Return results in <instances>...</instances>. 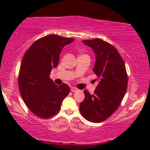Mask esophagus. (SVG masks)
Returning <instances> with one entry per match:
<instances>
[{
	"instance_id": "34e87169",
	"label": "esophagus",
	"mask_w": 150,
	"mask_h": 150,
	"mask_svg": "<svg viewBox=\"0 0 150 150\" xmlns=\"http://www.w3.org/2000/svg\"><path fill=\"white\" fill-rule=\"evenodd\" d=\"M70 90H71L73 92H77V91H78V89L76 88V87H72L71 88H70Z\"/></svg>"
}]
</instances>
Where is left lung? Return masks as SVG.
Returning <instances> with one entry per match:
<instances>
[{"mask_svg":"<svg viewBox=\"0 0 150 150\" xmlns=\"http://www.w3.org/2000/svg\"><path fill=\"white\" fill-rule=\"evenodd\" d=\"M95 53L93 71L99 83L91 94L85 89V99L80 104L82 116L92 123L107 119L120 106L128 85L125 63L117 49L100 39L83 40Z\"/></svg>","mask_w":150,"mask_h":150,"instance_id":"obj_1","label":"left lung"}]
</instances>
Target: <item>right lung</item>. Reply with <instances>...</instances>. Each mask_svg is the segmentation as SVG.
I'll list each match as a JSON object with an SVG mask.
<instances>
[{
  "label": "right lung",
  "mask_w": 150,
  "mask_h": 150,
  "mask_svg": "<svg viewBox=\"0 0 150 150\" xmlns=\"http://www.w3.org/2000/svg\"><path fill=\"white\" fill-rule=\"evenodd\" d=\"M73 41L56 34L46 36L34 42L22 58L18 77L20 92L29 109L38 117L48 118L56 114L69 94L68 85H56L49 75L58 66L63 48Z\"/></svg>",
  "instance_id": "add662e5"
}]
</instances>
